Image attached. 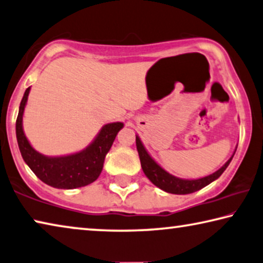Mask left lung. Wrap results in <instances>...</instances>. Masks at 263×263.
I'll return each mask as SVG.
<instances>
[{
	"instance_id": "8db88e82",
	"label": "left lung",
	"mask_w": 263,
	"mask_h": 263,
	"mask_svg": "<svg viewBox=\"0 0 263 263\" xmlns=\"http://www.w3.org/2000/svg\"><path fill=\"white\" fill-rule=\"evenodd\" d=\"M136 148L139 152L140 161H141V167H142L145 176L154 183L156 187L162 189V191L172 194H177V195H184V194H191L194 192H197L202 189L205 185L212 183L213 181L222 175V173L226 171V168L228 167L230 161H232L233 156L224 163L223 167H221L219 171L215 172L212 175L202 177V179L197 180H182L179 177H175L171 175V174L163 171L162 168L157 164L154 160L152 159L149 154L145 151L143 144L141 143L139 137L136 136Z\"/></svg>"
}]
</instances>
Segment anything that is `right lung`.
<instances>
[{
    "label": "right lung",
    "instance_id": "right-lung-1",
    "mask_svg": "<svg viewBox=\"0 0 263 263\" xmlns=\"http://www.w3.org/2000/svg\"><path fill=\"white\" fill-rule=\"evenodd\" d=\"M29 90L30 87L24 92L16 119V137L24 162L40 180L54 188L74 189L94 182L102 172L104 157L123 123L106 124L94 142L78 154L61 157L43 156L29 144L22 129V115Z\"/></svg>",
    "mask_w": 263,
    "mask_h": 263
}]
</instances>
